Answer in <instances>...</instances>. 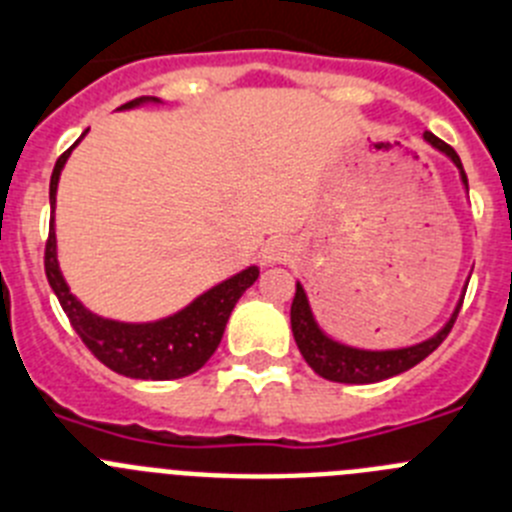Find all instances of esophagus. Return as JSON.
Returning <instances> with one entry per match:
<instances>
[{"mask_svg": "<svg viewBox=\"0 0 512 512\" xmlns=\"http://www.w3.org/2000/svg\"><path fill=\"white\" fill-rule=\"evenodd\" d=\"M290 252H293V247H290L288 239H267L265 247H262V260H265L267 265H275V262L288 260Z\"/></svg>", "mask_w": 512, "mask_h": 512, "instance_id": "1", "label": "esophagus"}]
</instances>
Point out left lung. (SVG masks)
Wrapping results in <instances>:
<instances>
[{
  "label": "left lung",
  "instance_id": "left-lung-1",
  "mask_svg": "<svg viewBox=\"0 0 512 512\" xmlns=\"http://www.w3.org/2000/svg\"><path fill=\"white\" fill-rule=\"evenodd\" d=\"M423 140L434 147V150L444 153L451 163L457 165L459 178H462L464 188L469 191L467 173H464L462 160H459V155L454 153V147H449L444 140L431 135V132H423ZM462 301H464V293L462 298H459L454 313H451V319L446 321V324L441 326L431 339H426V342H418L413 344V347H400V349H359V347H349V344L336 342V339H331V336L316 324L306 290H303L301 283H296V296H293V306H290V329H293V339H296L303 359H306L308 367H311L316 375H321L324 380H331V382L367 385V382L388 380V377L400 375V372L411 370V367H416L418 362H423V359L434 352V349L444 342L446 336H449L451 326H454V321H457L459 316V308H462Z\"/></svg>",
  "mask_w": 512,
  "mask_h": 512
}]
</instances>
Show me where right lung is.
I'll return each instance as SVG.
<instances>
[{"label":"right lung","instance_id":"add662e5","mask_svg":"<svg viewBox=\"0 0 512 512\" xmlns=\"http://www.w3.org/2000/svg\"><path fill=\"white\" fill-rule=\"evenodd\" d=\"M142 104H160V99L140 96L135 101H127L119 109H135ZM81 137H78V142H81ZM73 147H68L66 153L58 158L53 176H50V209H53V214L61 170ZM45 275H48L50 288L61 301L68 321L81 336V342L109 370L124 377H135V380H178V377L193 375L209 362V357L222 342L234 303L255 283L260 270H257V265H250L242 273L232 275V278L222 280L219 285L201 293L196 301H191L173 316H165V319L147 321V324L112 321L96 316L71 293L61 273V265H58L55 224L50 219V234L48 242H45Z\"/></svg>","mask_w":512,"mask_h":512}]
</instances>
